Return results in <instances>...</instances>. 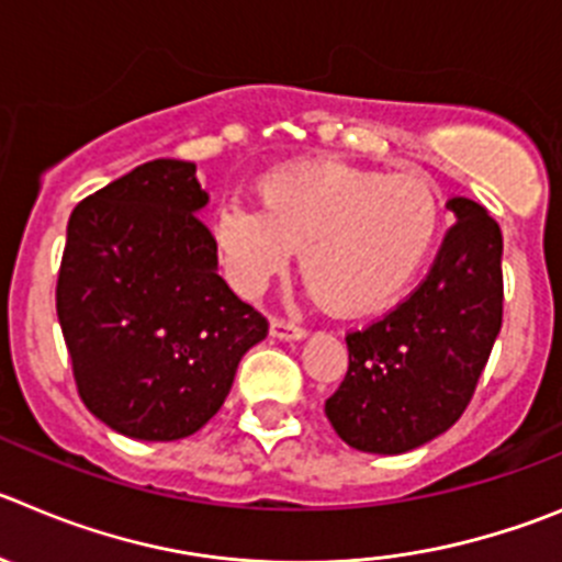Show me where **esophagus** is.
<instances>
[{
	"mask_svg": "<svg viewBox=\"0 0 562 562\" xmlns=\"http://www.w3.org/2000/svg\"><path fill=\"white\" fill-rule=\"evenodd\" d=\"M271 335L280 340H302L307 329L299 322H291V318H271Z\"/></svg>",
	"mask_w": 562,
	"mask_h": 562,
	"instance_id": "esophagus-1",
	"label": "esophagus"
}]
</instances>
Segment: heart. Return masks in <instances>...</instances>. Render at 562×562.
Here are the masks:
<instances>
[{
    "label": "heart",
    "mask_w": 562,
    "mask_h": 562,
    "mask_svg": "<svg viewBox=\"0 0 562 562\" xmlns=\"http://www.w3.org/2000/svg\"><path fill=\"white\" fill-rule=\"evenodd\" d=\"M260 204L227 202L213 238L244 293L266 291L302 249V274L333 311L355 316L400 296L432 251L440 204L416 175L305 162L260 180Z\"/></svg>",
    "instance_id": "1"
}]
</instances>
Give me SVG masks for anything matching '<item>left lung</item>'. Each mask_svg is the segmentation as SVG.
Wrapping results in <instances>:
<instances>
[{
	"label": "left lung",
	"instance_id": "8db88e82",
	"mask_svg": "<svg viewBox=\"0 0 562 562\" xmlns=\"http://www.w3.org/2000/svg\"><path fill=\"white\" fill-rule=\"evenodd\" d=\"M447 207L458 224L427 280L396 311L346 335L349 371L324 402L344 443L402 454L447 432L474 396L502 329V229L474 199Z\"/></svg>",
	"mask_w": 562,
	"mask_h": 562
}]
</instances>
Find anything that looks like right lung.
I'll return each instance as SVG.
<instances>
[{"label":"right lung","mask_w":562,"mask_h":562,"mask_svg":"<svg viewBox=\"0 0 562 562\" xmlns=\"http://www.w3.org/2000/svg\"><path fill=\"white\" fill-rule=\"evenodd\" d=\"M207 193L188 160H149L68 218L57 318L88 411L138 440L202 429L269 322L218 277Z\"/></svg>","instance_id":"obj_1"}]
</instances>
